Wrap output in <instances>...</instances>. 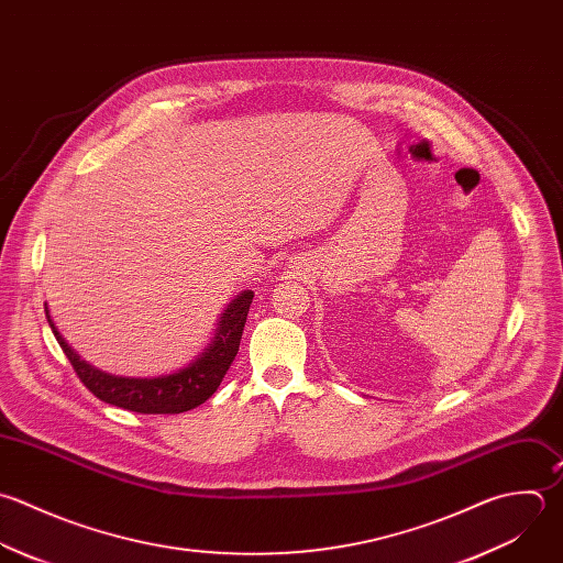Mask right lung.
Segmentation results:
<instances>
[{
  "instance_id": "obj_1",
  "label": "right lung",
  "mask_w": 563,
  "mask_h": 563,
  "mask_svg": "<svg viewBox=\"0 0 563 563\" xmlns=\"http://www.w3.org/2000/svg\"><path fill=\"white\" fill-rule=\"evenodd\" d=\"M254 291H241L225 309L219 320V329L214 333L212 344L186 368H179L173 375L162 377H118L102 373L80 360L74 349L63 340L56 331L49 311L45 307L47 324L63 349L65 357L69 360L71 368L76 371L82 386L104 404L118 406L129 412L140 415H179L188 412L203 401H208L214 390L219 388L223 375L228 373L230 364L234 362L243 335V327L247 320V311L252 305Z\"/></svg>"
}]
</instances>
